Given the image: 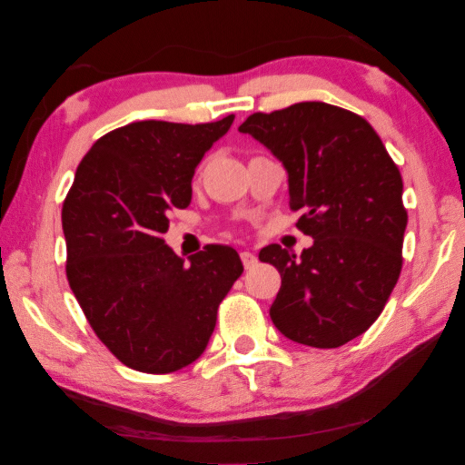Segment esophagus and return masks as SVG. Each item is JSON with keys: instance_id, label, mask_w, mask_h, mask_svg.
Returning a JSON list of instances; mask_svg holds the SVG:
<instances>
[{"instance_id": "obj_1", "label": "esophagus", "mask_w": 465, "mask_h": 465, "mask_svg": "<svg viewBox=\"0 0 465 465\" xmlns=\"http://www.w3.org/2000/svg\"><path fill=\"white\" fill-rule=\"evenodd\" d=\"M241 262H242V265H245V270H251V267H253L255 263H257V257L251 253V251H242L241 253Z\"/></svg>"}]
</instances>
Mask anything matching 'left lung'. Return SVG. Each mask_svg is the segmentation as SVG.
<instances>
[{
	"instance_id": "obj_1",
	"label": "left lung",
	"mask_w": 465,
	"mask_h": 465,
	"mask_svg": "<svg viewBox=\"0 0 465 465\" xmlns=\"http://www.w3.org/2000/svg\"><path fill=\"white\" fill-rule=\"evenodd\" d=\"M239 130L286 169L290 208L314 239L300 257L280 245L259 253L282 275L275 329L308 347L349 343L384 311L402 270L401 171L370 122L324 102L257 112Z\"/></svg>"
}]
</instances>
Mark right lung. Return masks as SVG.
<instances>
[{
    "instance_id": "obj_1",
    "label": "right lung",
    "mask_w": 465,
    "mask_h": 465,
    "mask_svg": "<svg viewBox=\"0 0 465 465\" xmlns=\"http://www.w3.org/2000/svg\"><path fill=\"white\" fill-rule=\"evenodd\" d=\"M234 116L208 124L141 120L89 149L63 203L67 280L102 343L136 371L171 373L208 347L242 273L237 251L208 245L183 262L167 214L192 202V177Z\"/></svg>"
}]
</instances>
